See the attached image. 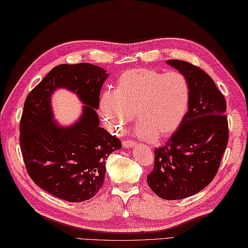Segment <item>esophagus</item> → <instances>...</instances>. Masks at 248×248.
<instances>
[{
	"instance_id": "obj_1",
	"label": "esophagus",
	"mask_w": 248,
	"mask_h": 248,
	"mask_svg": "<svg viewBox=\"0 0 248 248\" xmlns=\"http://www.w3.org/2000/svg\"><path fill=\"white\" fill-rule=\"evenodd\" d=\"M136 142L135 140H123V146L125 147V148H128V147H132L135 146Z\"/></svg>"
}]
</instances>
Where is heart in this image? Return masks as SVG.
<instances>
[{"mask_svg":"<svg viewBox=\"0 0 248 248\" xmlns=\"http://www.w3.org/2000/svg\"><path fill=\"white\" fill-rule=\"evenodd\" d=\"M190 95V84L183 73L132 69L119 77L115 92L102 93L100 110L113 131H122L135 113L140 138L163 139L182 123Z\"/></svg>","mask_w":248,"mask_h":248,"instance_id":"b5f03b06","label":"heart"}]
</instances>
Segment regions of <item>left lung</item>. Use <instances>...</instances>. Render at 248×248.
Segmentation results:
<instances>
[{
	"label": "left lung",
	"instance_id": "obj_1",
	"mask_svg": "<svg viewBox=\"0 0 248 248\" xmlns=\"http://www.w3.org/2000/svg\"><path fill=\"white\" fill-rule=\"evenodd\" d=\"M167 62L188 79L189 109L165 146L155 150L147 183L158 197L176 200L202 191L216 176L229 142V122L225 98L209 74L184 60Z\"/></svg>",
	"mask_w": 248,
	"mask_h": 248
}]
</instances>
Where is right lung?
Segmentation results:
<instances>
[{
  "label": "right lung",
  "mask_w": 248,
  "mask_h": 248,
  "mask_svg": "<svg viewBox=\"0 0 248 248\" xmlns=\"http://www.w3.org/2000/svg\"><path fill=\"white\" fill-rule=\"evenodd\" d=\"M108 74L91 63L59 64L27 96L19 122V145L26 170L39 188L66 200L93 197L105 177V160L121 140L99 127L96 109ZM58 87L75 91L86 104L83 117L69 129L52 121L50 93Z\"/></svg>",
  "instance_id": "obj_1"
}]
</instances>
